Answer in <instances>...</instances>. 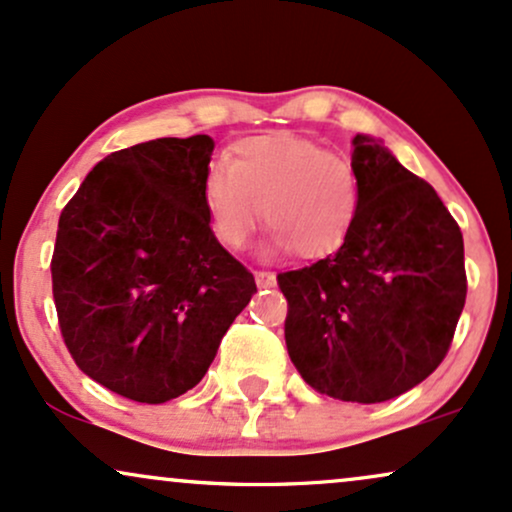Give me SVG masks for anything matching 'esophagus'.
I'll return each mask as SVG.
<instances>
[{
	"label": "esophagus",
	"mask_w": 512,
	"mask_h": 512,
	"mask_svg": "<svg viewBox=\"0 0 512 512\" xmlns=\"http://www.w3.org/2000/svg\"><path fill=\"white\" fill-rule=\"evenodd\" d=\"M254 278H256L258 290H270V287L278 285V280H275V273H268V270H256Z\"/></svg>",
	"instance_id": "1"
}]
</instances>
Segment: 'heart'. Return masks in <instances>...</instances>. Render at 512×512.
Returning <instances> with one entry per match:
<instances>
[{"label":"heart","mask_w":512,"mask_h":512,"mask_svg":"<svg viewBox=\"0 0 512 512\" xmlns=\"http://www.w3.org/2000/svg\"><path fill=\"white\" fill-rule=\"evenodd\" d=\"M210 230L227 249H242L261 218L273 227L266 254L297 251L326 258L345 244L359 213L354 165L297 134L251 136L234 160L215 158L203 174Z\"/></svg>","instance_id":"1"}]
</instances>
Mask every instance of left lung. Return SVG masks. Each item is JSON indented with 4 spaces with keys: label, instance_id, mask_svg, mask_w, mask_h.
<instances>
[{
    "label": "left lung",
    "instance_id": "8db88e82",
    "mask_svg": "<svg viewBox=\"0 0 512 512\" xmlns=\"http://www.w3.org/2000/svg\"><path fill=\"white\" fill-rule=\"evenodd\" d=\"M359 213L333 256L278 275L292 364L318 393L386 402L446 357L467 297L462 232L383 138L357 134Z\"/></svg>",
    "mask_w": 512,
    "mask_h": 512
}]
</instances>
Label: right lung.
Wrapping results in <instances>:
<instances>
[{
    "label": "right lung",
    "mask_w": 512,
    "mask_h": 512,
    "mask_svg": "<svg viewBox=\"0 0 512 512\" xmlns=\"http://www.w3.org/2000/svg\"><path fill=\"white\" fill-rule=\"evenodd\" d=\"M213 148L198 134L117 150L59 215V328L78 369L122 398L160 405L194 388L256 292L210 230Z\"/></svg>",
    "instance_id": "obj_1"
}]
</instances>
